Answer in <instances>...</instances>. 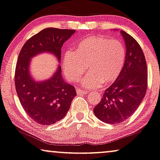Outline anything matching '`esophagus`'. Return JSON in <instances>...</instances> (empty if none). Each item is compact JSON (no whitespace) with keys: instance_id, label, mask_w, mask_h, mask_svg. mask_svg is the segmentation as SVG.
<instances>
[{"instance_id":"obj_1","label":"esophagus","mask_w":160,"mask_h":160,"mask_svg":"<svg viewBox=\"0 0 160 160\" xmlns=\"http://www.w3.org/2000/svg\"><path fill=\"white\" fill-rule=\"evenodd\" d=\"M77 93L78 94H86V93H87L88 92V91H85V90H82V89H80V88H78L77 89Z\"/></svg>"}]
</instances>
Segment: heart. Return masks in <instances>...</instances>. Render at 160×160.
I'll use <instances>...</instances> for the list:
<instances>
[{"label":"heart","mask_w":160,"mask_h":160,"mask_svg":"<svg viewBox=\"0 0 160 160\" xmlns=\"http://www.w3.org/2000/svg\"><path fill=\"white\" fill-rule=\"evenodd\" d=\"M126 58L123 44L118 39L103 37H88L76 44L74 52L63 55V72L72 82L82 80L86 88H93L114 81L121 72Z\"/></svg>","instance_id":"b5f03b06"}]
</instances>
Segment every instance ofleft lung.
I'll return each mask as SVG.
<instances>
[{
    "label": "left lung",
    "instance_id": "1",
    "mask_svg": "<svg viewBox=\"0 0 160 160\" xmlns=\"http://www.w3.org/2000/svg\"><path fill=\"white\" fill-rule=\"evenodd\" d=\"M121 33L126 44L124 65L93 109L98 118L110 124L124 121L137 110L148 85L146 61L140 44L125 31H121Z\"/></svg>",
    "mask_w": 160,
    "mask_h": 160
}]
</instances>
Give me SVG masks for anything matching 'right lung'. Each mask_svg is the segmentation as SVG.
<instances>
[{"label":"right lung","instance_id":"add662e5","mask_svg":"<svg viewBox=\"0 0 160 160\" xmlns=\"http://www.w3.org/2000/svg\"><path fill=\"white\" fill-rule=\"evenodd\" d=\"M74 33L75 30L43 29L25 42L19 54L14 74L17 93L25 111L39 124L61 120L77 93L73 86L63 80L60 66L50 79L35 81L29 73L30 61L39 53L51 52L60 62L61 48Z\"/></svg>","mask_w":160,"mask_h":160}]
</instances>
